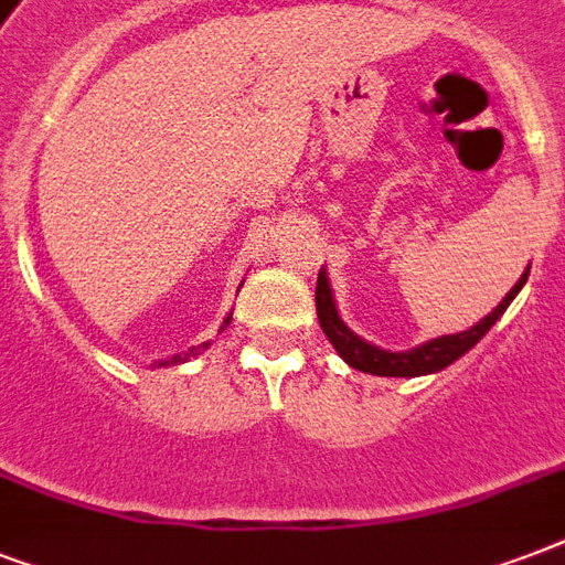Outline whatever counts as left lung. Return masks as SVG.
I'll return each mask as SVG.
<instances>
[{
    "label": "left lung",
    "instance_id": "8db88e82",
    "mask_svg": "<svg viewBox=\"0 0 565 565\" xmlns=\"http://www.w3.org/2000/svg\"><path fill=\"white\" fill-rule=\"evenodd\" d=\"M527 281V269L525 275L519 278L516 287L501 299V305L492 310L490 317H483L478 326H472L469 331H460V334H448V337H437V340H430V343L419 345V349H411V352H384V349H377V345L363 343L361 337L352 334L349 328L343 326V319L337 313L334 308V296H331V287H328L326 273L319 269L317 278V317L319 326L326 331V337L331 340L340 358H343L349 366L361 372H370V375H384V377H416L425 375V372H439L446 370L448 363H455L457 358H463L469 349H472L478 340H481L492 326H495V319L508 310V305L516 299V292L525 287Z\"/></svg>",
    "mask_w": 565,
    "mask_h": 565
}]
</instances>
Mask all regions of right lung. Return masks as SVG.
Wrapping results in <instances>:
<instances>
[{"label": "right lung", "instance_id": "right-lung-1", "mask_svg": "<svg viewBox=\"0 0 565 565\" xmlns=\"http://www.w3.org/2000/svg\"><path fill=\"white\" fill-rule=\"evenodd\" d=\"M231 319H225V322H222V328L220 331H225V326H228ZM207 345L211 343H202V345H193V349H190V352H181V354H172V358H167V361L161 363V366H167V363H181V361H188V358H193V354H199L202 352V349H207Z\"/></svg>", "mask_w": 565, "mask_h": 565}]
</instances>
